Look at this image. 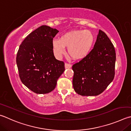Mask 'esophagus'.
Returning a JSON list of instances; mask_svg holds the SVG:
<instances>
[{
	"mask_svg": "<svg viewBox=\"0 0 131 131\" xmlns=\"http://www.w3.org/2000/svg\"><path fill=\"white\" fill-rule=\"evenodd\" d=\"M72 67V65L70 63H65V69H68V68H70Z\"/></svg>",
	"mask_w": 131,
	"mask_h": 131,
	"instance_id": "esophagus-1",
	"label": "esophagus"
}]
</instances>
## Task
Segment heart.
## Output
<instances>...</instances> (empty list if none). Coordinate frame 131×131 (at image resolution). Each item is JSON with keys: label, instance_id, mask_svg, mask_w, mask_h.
<instances>
[{"label": "heart", "instance_id": "obj_1", "mask_svg": "<svg viewBox=\"0 0 131 131\" xmlns=\"http://www.w3.org/2000/svg\"><path fill=\"white\" fill-rule=\"evenodd\" d=\"M94 37L89 30H76L65 33L53 42L54 53L58 56L65 52L68 47V56L75 60L85 57L93 45Z\"/></svg>", "mask_w": 131, "mask_h": 131}]
</instances>
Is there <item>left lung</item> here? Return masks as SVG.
Masks as SVG:
<instances>
[{
    "mask_svg": "<svg viewBox=\"0 0 131 131\" xmlns=\"http://www.w3.org/2000/svg\"><path fill=\"white\" fill-rule=\"evenodd\" d=\"M115 62L113 45L105 33L100 30L93 49L72 66L75 92L86 96L103 93L115 77Z\"/></svg>",
    "mask_w": 131,
    "mask_h": 131,
    "instance_id": "1",
    "label": "left lung"
}]
</instances>
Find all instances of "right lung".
<instances>
[{
  "mask_svg": "<svg viewBox=\"0 0 131 131\" xmlns=\"http://www.w3.org/2000/svg\"><path fill=\"white\" fill-rule=\"evenodd\" d=\"M59 31L43 25L27 35L16 55L19 75L26 87L37 94L55 89L65 71V63L54 56L53 40Z\"/></svg>",
  "mask_w": 131,
  "mask_h": 131,
  "instance_id": "right-lung-1",
  "label": "right lung"
}]
</instances>
